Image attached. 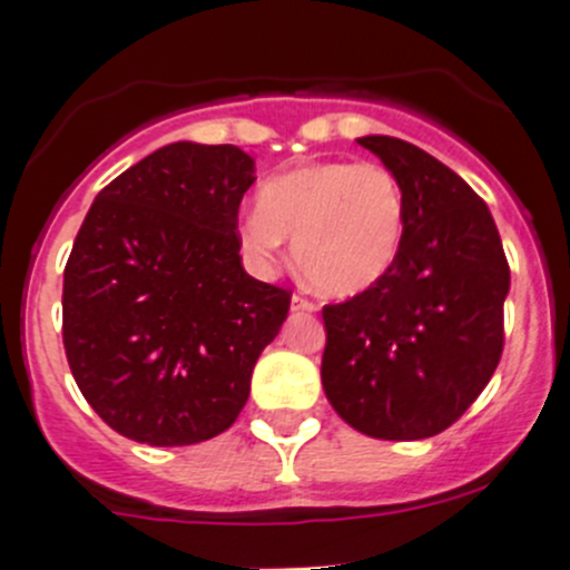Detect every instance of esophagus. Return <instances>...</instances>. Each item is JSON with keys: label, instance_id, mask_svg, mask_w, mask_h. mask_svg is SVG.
<instances>
[{"label": "esophagus", "instance_id": "obj_1", "mask_svg": "<svg viewBox=\"0 0 570 570\" xmlns=\"http://www.w3.org/2000/svg\"><path fill=\"white\" fill-rule=\"evenodd\" d=\"M292 312H317V303L303 295H292Z\"/></svg>", "mask_w": 570, "mask_h": 570}]
</instances>
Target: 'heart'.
<instances>
[{"mask_svg":"<svg viewBox=\"0 0 570 570\" xmlns=\"http://www.w3.org/2000/svg\"><path fill=\"white\" fill-rule=\"evenodd\" d=\"M406 230V200L395 175L373 161H317L262 184L256 212L239 225L242 250L273 267L295 239L303 278L331 297H353L395 264Z\"/></svg>","mask_w":570,"mask_h":570,"instance_id":"1","label":"heart"}]
</instances>
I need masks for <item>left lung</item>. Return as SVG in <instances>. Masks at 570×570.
<instances>
[{
	"mask_svg": "<svg viewBox=\"0 0 570 570\" xmlns=\"http://www.w3.org/2000/svg\"><path fill=\"white\" fill-rule=\"evenodd\" d=\"M356 141L401 184L406 230L379 284L323 308V390L367 438H434L499 367L510 264L490 208L454 169L401 138Z\"/></svg>",
	"mask_w": 570,
	"mask_h": 570,
	"instance_id": "obj_1",
	"label": "left lung"
}]
</instances>
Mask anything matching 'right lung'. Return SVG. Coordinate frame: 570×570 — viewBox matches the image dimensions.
Wrapping results in <instances>:
<instances>
[{
    "label": "right lung",
    "mask_w": 570,
    "mask_h": 570,
    "mask_svg": "<svg viewBox=\"0 0 570 570\" xmlns=\"http://www.w3.org/2000/svg\"><path fill=\"white\" fill-rule=\"evenodd\" d=\"M256 161L175 141L110 180L63 269V347L82 397L147 445L234 425L292 292L245 273L239 203Z\"/></svg>",
    "instance_id": "obj_1"
}]
</instances>
